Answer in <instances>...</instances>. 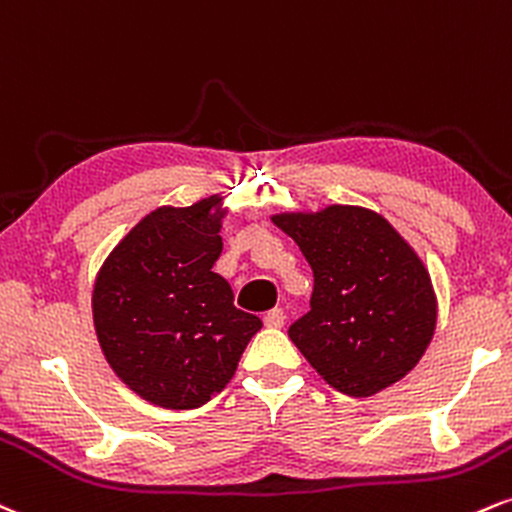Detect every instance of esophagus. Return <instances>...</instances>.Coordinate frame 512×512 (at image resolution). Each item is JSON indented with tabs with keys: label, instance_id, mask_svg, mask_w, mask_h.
Wrapping results in <instances>:
<instances>
[{
	"label": "esophagus",
	"instance_id": "1",
	"mask_svg": "<svg viewBox=\"0 0 512 512\" xmlns=\"http://www.w3.org/2000/svg\"><path fill=\"white\" fill-rule=\"evenodd\" d=\"M263 323H266L268 328H282L285 326V311L282 309H270L266 316H263Z\"/></svg>",
	"mask_w": 512,
	"mask_h": 512
}]
</instances>
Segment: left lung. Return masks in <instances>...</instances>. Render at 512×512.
<instances>
[{
  "mask_svg": "<svg viewBox=\"0 0 512 512\" xmlns=\"http://www.w3.org/2000/svg\"><path fill=\"white\" fill-rule=\"evenodd\" d=\"M311 270V311L290 326L323 381L369 398L405 378L436 330L438 302L417 251L381 213L330 203L270 215Z\"/></svg>",
  "mask_w": 512,
  "mask_h": 512,
  "instance_id": "1",
  "label": "left lung"
}]
</instances>
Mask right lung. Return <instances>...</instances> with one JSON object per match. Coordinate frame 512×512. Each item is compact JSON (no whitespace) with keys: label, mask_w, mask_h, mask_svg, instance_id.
<instances>
[{"label":"right lung","mask_w":512,"mask_h":512,"mask_svg":"<svg viewBox=\"0 0 512 512\" xmlns=\"http://www.w3.org/2000/svg\"><path fill=\"white\" fill-rule=\"evenodd\" d=\"M220 194L143 215L102 261L93 326L107 364L165 410H194L218 395L261 318L234 306L230 282L213 273L222 254Z\"/></svg>","instance_id":"add662e5"}]
</instances>
